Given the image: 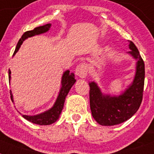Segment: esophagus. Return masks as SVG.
<instances>
[{"instance_id": "1", "label": "esophagus", "mask_w": 154, "mask_h": 154, "mask_svg": "<svg viewBox=\"0 0 154 154\" xmlns=\"http://www.w3.org/2000/svg\"><path fill=\"white\" fill-rule=\"evenodd\" d=\"M75 73L81 78L85 77L88 74V66L85 63H81V64L78 65L76 68Z\"/></svg>"}]
</instances>
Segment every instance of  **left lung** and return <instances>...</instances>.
Returning a JSON list of instances; mask_svg holds the SVG:
<instances>
[{"label": "left lung", "instance_id": "left-lung-1", "mask_svg": "<svg viewBox=\"0 0 154 154\" xmlns=\"http://www.w3.org/2000/svg\"><path fill=\"white\" fill-rule=\"evenodd\" d=\"M129 53L137 59V70L133 83L119 97L103 96L95 82L89 83L90 108L93 118L102 126L119 124L131 118L142 101L145 81L144 61L133 42H130Z\"/></svg>", "mask_w": 154, "mask_h": 154}]
</instances>
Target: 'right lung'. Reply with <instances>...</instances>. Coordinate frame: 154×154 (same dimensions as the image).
Here are the masks:
<instances>
[{
	"mask_svg": "<svg viewBox=\"0 0 154 154\" xmlns=\"http://www.w3.org/2000/svg\"><path fill=\"white\" fill-rule=\"evenodd\" d=\"M50 27H51V24L47 23V24L43 25V26L35 27V28H34L32 31H27V32H24L23 35H22V37L20 38V40H19L17 45H16V50H15L13 54H15L18 51L19 48L20 47V45L23 43V41L24 39H26L28 37H32V36L35 35L44 33V32L48 31ZM10 74H11V71L8 70V78H9V80ZM75 81H76V80H75L74 74L69 73V70L66 71L64 74H63V76H62V88L60 90L59 95H58L57 100H56L55 103L53 106V107L51 108L50 110H48L47 112H45L43 113L40 114V115H37V116H29L23 115V118L26 119L29 122H32L33 123H35V124L38 125H50L54 123V122H55L58 119L60 114L62 112L63 106H64L65 100H66V96L68 94V92H69V89L71 88V87L75 83ZM10 95H11V100H12V94L10 93Z\"/></svg>",
	"mask_w": 154,
	"mask_h": 154,
	"instance_id": "obj_1",
	"label": "right lung"
}]
</instances>
